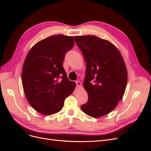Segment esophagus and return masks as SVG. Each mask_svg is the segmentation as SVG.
<instances>
[{
  "instance_id": "34e87169",
  "label": "esophagus",
  "mask_w": 151,
  "mask_h": 151,
  "mask_svg": "<svg viewBox=\"0 0 151 151\" xmlns=\"http://www.w3.org/2000/svg\"><path fill=\"white\" fill-rule=\"evenodd\" d=\"M76 85H77V88H80V87L81 86V83L79 81H76Z\"/></svg>"
}]
</instances>
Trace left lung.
Wrapping results in <instances>:
<instances>
[{"label": "left lung", "instance_id": "8db88e82", "mask_svg": "<svg viewBox=\"0 0 151 151\" xmlns=\"http://www.w3.org/2000/svg\"><path fill=\"white\" fill-rule=\"evenodd\" d=\"M86 62L83 86L88 101L81 105L93 118L107 115L122 99L127 83V70L119 50L108 40L96 36H74Z\"/></svg>", "mask_w": 151, "mask_h": 151}]
</instances>
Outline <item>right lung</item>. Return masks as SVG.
I'll use <instances>...</instances> for the list:
<instances>
[{"label": "right lung", "instance_id": "1", "mask_svg": "<svg viewBox=\"0 0 151 151\" xmlns=\"http://www.w3.org/2000/svg\"><path fill=\"white\" fill-rule=\"evenodd\" d=\"M74 45L73 36H51L29 50L22 70V83L26 99L35 110L53 115L63 108L65 98L74 90L63 67L67 52Z\"/></svg>", "mask_w": 151, "mask_h": 151}]
</instances>
